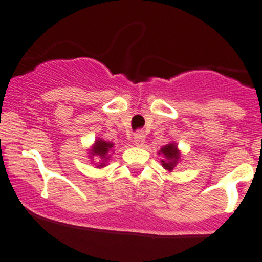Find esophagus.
Listing matches in <instances>:
<instances>
[{
    "mask_svg": "<svg viewBox=\"0 0 262 262\" xmlns=\"http://www.w3.org/2000/svg\"><path fill=\"white\" fill-rule=\"evenodd\" d=\"M144 138H146V137H144L143 132H137L133 137V143L136 144L137 147H142L144 144Z\"/></svg>",
    "mask_w": 262,
    "mask_h": 262,
    "instance_id": "obj_1",
    "label": "esophagus"
}]
</instances>
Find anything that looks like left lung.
Wrapping results in <instances>:
<instances>
[{"label": "left lung", "mask_w": 262, "mask_h": 262, "mask_svg": "<svg viewBox=\"0 0 262 262\" xmlns=\"http://www.w3.org/2000/svg\"><path fill=\"white\" fill-rule=\"evenodd\" d=\"M161 153H163L166 160H162V166L168 171H172L173 167H175L176 162L179 161V150L176 148L175 144H167L161 149Z\"/></svg>", "instance_id": "left-lung-1"}]
</instances>
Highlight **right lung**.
<instances>
[{
    "label": "right lung",
    "mask_w": 262,
    "mask_h": 262,
    "mask_svg": "<svg viewBox=\"0 0 262 262\" xmlns=\"http://www.w3.org/2000/svg\"><path fill=\"white\" fill-rule=\"evenodd\" d=\"M112 148H113L112 143H107V142H104V141H101V139H99V141L95 143V146L92 147L91 155L92 156L94 155L100 156L102 160L106 161L107 158H109V157H106V155L109 153V149H112ZM99 166H104V163H101V165H99Z\"/></svg>",
    "instance_id": "1"
}]
</instances>
